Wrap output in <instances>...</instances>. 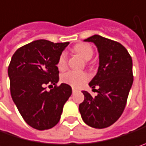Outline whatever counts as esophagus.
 <instances>
[{"instance_id":"obj_1","label":"esophagus","mask_w":146,"mask_h":146,"mask_svg":"<svg viewBox=\"0 0 146 146\" xmlns=\"http://www.w3.org/2000/svg\"><path fill=\"white\" fill-rule=\"evenodd\" d=\"M72 91H73V93H75V92H76L77 90H76V88H72Z\"/></svg>"}]
</instances>
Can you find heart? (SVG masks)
I'll return each mask as SVG.
<instances>
[{
    "label": "heart",
    "mask_w": 146,
    "mask_h": 146,
    "mask_svg": "<svg viewBox=\"0 0 146 146\" xmlns=\"http://www.w3.org/2000/svg\"><path fill=\"white\" fill-rule=\"evenodd\" d=\"M73 51L80 55L84 60H89L94 55L92 46L86 43H78L73 46ZM57 66L59 70H63L67 67V53L62 52L58 59ZM89 80V75L85 72L68 71L62 75V81L70 86L79 88Z\"/></svg>",
    "instance_id": "heart-1"
}]
</instances>
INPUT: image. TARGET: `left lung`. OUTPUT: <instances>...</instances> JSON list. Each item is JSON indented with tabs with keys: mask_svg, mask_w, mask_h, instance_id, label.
<instances>
[{
	"mask_svg": "<svg viewBox=\"0 0 146 146\" xmlns=\"http://www.w3.org/2000/svg\"><path fill=\"white\" fill-rule=\"evenodd\" d=\"M94 42L100 53L98 73L89 83L98 95L83 91L84 100L79 104L82 119L88 125L104 129L116 122L125 108L133 84L132 58L118 42L94 35L84 40ZM93 89V90H94Z\"/></svg>",
	"mask_w": 146,
	"mask_h": 146,
	"instance_id": "obj_1",
	"label": "left lung"
}]
</instances>
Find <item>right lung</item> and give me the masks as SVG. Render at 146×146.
<instances>
[{"mask_svg":"<svg viewBox=\"0 0 146 146\" xmlns=\"http://www.w3.org/2000/svg\"><path fill=\"white\" fill-rule=\"evenodd\" d=\"M68 44L43 39L33 41L18 48L9 64L12 100L23 119L36 129L44 130L56 125L64 104L72 94L68 84L57 85L58 59ZM46 85L53 88L47 91Z\"/></svg>","mask_w":146,"mask_h":146,"instance_id":"obj_1","label":"right lung"}]
</instances>
